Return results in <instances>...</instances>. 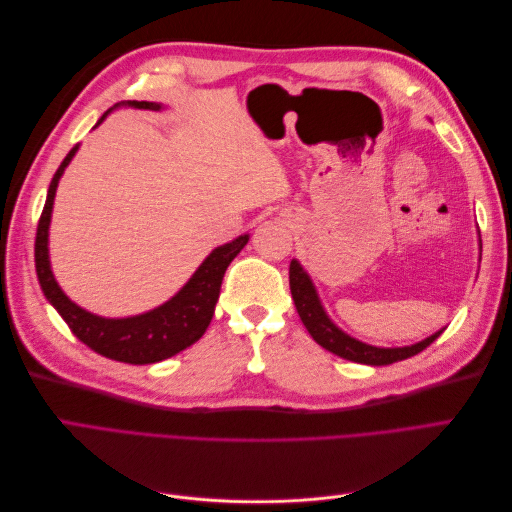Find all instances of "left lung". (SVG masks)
<instances>
[{
	"label": "left lung",
	"mask_w": 512,
	"mask_h": 512,
	"mask_svg": "<svg viewBox=\"0 0 512 512\" xmlns=\"http://www.w3.org/2000/svg\"><path fill=\"white\" fill-rule=\"evenodd\" d=\"M290 292L294 299V307H297L305 329L314 337V342L320 344L324 350H329L337 356H342V359H348L354 363L391 365L397 361H404L418 352H423L431 342H436V339L442 335V331H438L431 337L423 339V342L404 346V348H378V346L359 342V339H354L342 329H337L333 320L327 316V312H324L316 286L312 280H309V275L301 267L299 260L290 262Z\"/></svg>",
	"instance_id": "8db88e82"
}]
</instances>
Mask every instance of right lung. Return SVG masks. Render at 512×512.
<instances>
[{"label":"right lung","mask_w":512,"mask_h":512,"mask_svg":"<svg viewBox=\"0 0 512 512\" xmlns=\"http://www.w3.org/2000/svg\"><path fill=\"white\" fill-rule=\"evenodd\" d=\"M126 106L149 108V111H160L162 108V104L138 100H130L126 102ZM111 111H106L96 126H100ZM76 149H79V145L70 149L64 162L59 164L57 173L53 175L38 222L34 252L40 288L46 301H49L57 309L59 316L66 320L70 331L94 352L106 356V359L130 365H149L164 361L168 356H175L177 352L190 348L205 335L215 312V303H218L220 297L224 273L232 258H235L243 250L245 243L250 241V235H241L235 241L215 247V250L203 260V265H200L196 273L190 277L188 284H185L173 299H168L164 305L151 309V312L130 318H102L91 314L66 297V292L55 282L49 260V226L57 183L61 175H64L70 160L74 158Z\"/></svg>","instance_id":"add662e5"}]
</instances>
